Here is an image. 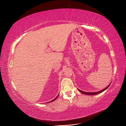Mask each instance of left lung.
Here are the masks:
<instances>
[{"instance_id": "left-lung-1", "label": "left lung", "mask_w": 126, "mask_h": 126, "mask_svg": "<svg viewBox=\"0 0 126 126\" xmlns=\"http://www.w3.org/2000/svg\"><path fill=\"white\" fill-rule=\"evenodd\" d=\"M110 85V84L108 86H107V87L105 89H104L103 90H102L100 91H98V92H84V91H82L80 90H79V89H78V90H79V91H80V92H81V93H83V94H87V95H95V94H99V93H100L102 92L103 91H104L105 90H106L109 87Z\"/></svg>"}]
</instances>
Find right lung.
I'll return each instance as SVG.
<instances>
[{
	"label": "right lung",
	"mask_w": 126,
	"mask_h": 126,
	"mask_svg": "<svg viewBox=\"0 0 126 126\" xmlns=\"http://www.w3.org/2000/svg\"><path fill=\"white\" fill-rule=\"evenodd\" d=\"M59 96V95H57V96H56V98H55V99H53V100H52V101H50V102H52V101H54V100H56V98H57V96Z\"/></svg>",
	"instance_id": "1"
}]
</instances>
